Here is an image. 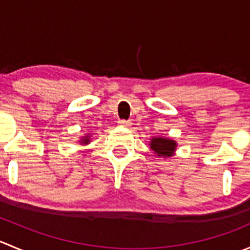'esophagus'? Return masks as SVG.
Here are the masks:
<instances>
[{
  "mask_svg": "<svg viewBox=\"0 0 250 250\" xmlns=\"http://www.w3.org/2000/svg\"><path fill=\"white\" fill-rule=\"evenodd\" d=\"M118 125L123 128H130L132 127V122L130 121H125V120H121L118 121Z\"/></svg>",
  "mask_w": 250,
  "mask_h": 250,
  "instance_id": "34e87169",
  "label": "esophagus"
}]
</instances>
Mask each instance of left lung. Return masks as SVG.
Wrapping results in <instances>:
<instances>
[{
  "label": "left lung",
  "instance_id": "1",
  "mask_svg": "<svg viewBox=\"0 0 250 250\" xmlns=\"http://www.w3.org/2000/svg\"><path fill=\"white\" fill-rule=\"evenodd\" d=\"M150 148L158 157L168 158L175 155L178 144L174 139L166 137H152L150 139Z\"/></svg>",
  "mask_w": 250,
  "mask_h": 250
}]
</instances>
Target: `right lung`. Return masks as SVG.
Segmentation results:
<instances>
[{
	"instance_id": "right-lung-1",
	"label": "right lung",
	"mask_w": 250,
	"mask_h": 250,
	"mask_svg": "<svg viewBox=\"0 0 250 250\" xmlns=\"http://www.w3.org/2000/svg\"><path fill=\"white\" fill-rule=\"evenodd\" d=\"M90 140H92V134L87 133V134H84L83 137L80 138L78 143H80L81 145H88V144L90 143Z\"/></svg>"
}]
</instances>
